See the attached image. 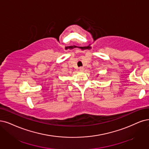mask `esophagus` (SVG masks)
I'll return each mask as SVG.
<instances>
[{
    "label": "esophagus",
    "mask_w": 149,
    "mask_h": 149,
    "mask_svg": "<svg viewBox=\"0 0 149 149\" xmlns=\"http://www.w3.org/2000/svg\"><path fill=\"white\" fill-rule=\"evenodd\" d=\"M84 68H82V67H80V68H79V70L80 71H81V72H84Z\"/></svg>",
    "instance_id": "obj_1"
}]
</instances>
